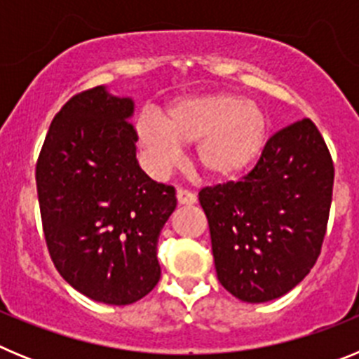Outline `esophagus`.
I'll list each match as a JSON object with an SVG mask.
<instances>
[{
	"mask_svg": "<svg viewBox=\"0 0 359 359\" xmlns=\"http://www.w3.org/2000/svg\"><path fill=\"white\" fill-rule=\"evenodd\" d=\"M176 198H177V203H180V205H187V207H190V205H194L196 203V194L194 192H189V190L177 189Z\"/></svg>",
	"mask_w": 359,
	"mask_h": 359,
	"instance_id": "obj_1",
	"label": "esophagus"
}]
</instances>
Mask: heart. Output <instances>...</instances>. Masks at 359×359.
Returning <instances> with one entry per match:
<instances>
[{"label":"heart","mask_w":359,"mask_h":359,"mask_svg":"<svg viewBox=\"0 0 359 359\" xmlns=\"http://www.w3.org/2000/svg\"><path fill=\"white\" fill-rule=\"evenodd\" d=\"M135 129L149 169L158 176L176 167L183 145L196 144L199 169L212 180L228 182L261 160L271 123L268 111L255 100L215 91L176 98L160 118L144 113Z\"/></svg>","instance_id":"obj_1"}]
</instances>
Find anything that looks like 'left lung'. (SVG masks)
Returning a JSON list of instances; mask_svg holds the SVG:
<instances>
[{"label": "left lung", "mask_w": 359, "mask_h": 359, "mask_svg": "<svg viewBox=\"0 0 359 359\" xmlns=\"http://www.w3.org/2000/svg\"><path fill=\"white\" fill-rule=\"evenodd\" d=\"M332 182L331 152L304 118L275 133L241 182L203 189L199 203L224 290L261 304L302 282L322 250Z\"/></svg>", "instance_id": "1"}]
</instances>
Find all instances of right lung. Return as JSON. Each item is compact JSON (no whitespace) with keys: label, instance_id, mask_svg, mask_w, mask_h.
Masks as SVG:
<instances>
[{"label":"right lung","instance_id":"obj_1","mask_svg":"<svg viewBox=\"0 0 359 359\" xmlns=\"http://www.w3.org/2000/svg\"><path fill=\"white\" fill-rule=\"evenodd\" d=\"M135 102L104 88L75 95L52 120L36 165L43 231L69 286L95 302L128 306L160 280V231L176 190L136 160Z\"/></svg>","mask_w":359,"mask_h":359}]
</instances>
